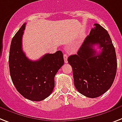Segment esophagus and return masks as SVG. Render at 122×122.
Returning a JSON list of instances; mask_svg holds the SVG:
<instances>
[{
	"mask_svg": "<svg viewBox=\"0 0 122 122\" xmlns=\"http://www.w3.org/2000/svg\"><path fill=\"white\" fill-rule=\"evenodd\" d=\"M63 57H64V60L65 63H68V56H67V54H64V55H63Z\"/></svg>",
	"mask_w": 122,
	"mask_h": 122,
	"instance_id": "34e87169",
	"label": "esophagus"
}]
</instances>
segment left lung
<instances>
[{
    "label": "left lung",
    "mask_w": 122,
    "mask_h": 122,
    "mask_svg": "<svg viewBox=\"0 0 122 122\" xmlns=\"http://www.w3.org/2000/svg\"><path fill=\"white\" fill-rule=\"evenodd\" d=\"M93 25L77 54L68 58L76 88L81 94L92 98L109 90L117 68L115 49L109 34L98 24ZM95 45L102 50L99 53L94 49Z\"/></svg>",
    "instance_id": "8db88e82"
}]
</instances>
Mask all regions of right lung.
<instances>
[{"mask_svg":"<svg viewBox=\"0 0 122 122\" xmlns=\"http://www.w3.org/2000/svg\"><path fill=\"white\" fill-rule=\"evenodd\" d=\"M25 23L12 39L9 65L15 88L29 100L42 101L49 97L54 87V76L64 64L63 52L46 54L37 61L27 58L22 51V39Z\"/></svg>","mask_w":122,"mask_h":122,"instance_id":"add662e5","label":"right lung"}]
</instances>
